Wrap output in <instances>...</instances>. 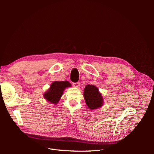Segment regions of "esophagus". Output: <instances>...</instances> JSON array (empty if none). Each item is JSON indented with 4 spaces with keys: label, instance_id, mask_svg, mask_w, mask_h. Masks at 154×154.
<instances>
[{
    "label": "esophagus",
    "instance_id": "obj_1",
    "mask_svg": "<svg viewBox=\"0 0 154 154\" xmlns=\"http://www.w3.org/2000/svg\"><path fill=\"white\" fill-rule=\"evenodd\" d=\"M73 86H74V87H75V88H79L80 87V83L79 82H76V83H73Z\"/></svg>",
    "mask_w": 154,
    "mask_h": 154
}]
</instances>
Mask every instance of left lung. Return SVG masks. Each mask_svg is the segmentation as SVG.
<instances>
[{"instance_id": "left-lung-1", "label": "left lung", "mask_w": 154, "mask_h": 154, "mask_svg": "<svg viewBox=\"0 0 154 154\" xmlns=\"http://www.w3.org/2000/svg\"><path fill=\"white\" fill-rule=\"evenodd\" d=\"M83 91L85 103L90 110L99 109L103 105V97L97 87L93 85H87Z\"/></svg>"}]
</instances>
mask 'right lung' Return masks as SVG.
I'll use <instances>...</instances> for the list:
<instances>
[{
	"mask_svg": "<svg viewBox=\"0 0 154 154\" xmlns=\"http://www.w3.org/2000/svg\"><path fill=\"white\" fill-rule=\"evenodd\" d=\"M67 87H71V84L68 81H56L51 83L49 89L44 94V99L51 104H57L63 91Z\"/></svg>",
	"mask_w": 154,
	"mask_h": 154,
	"instance_id": "1",
	"label": "right lung"
}]
</instances>
